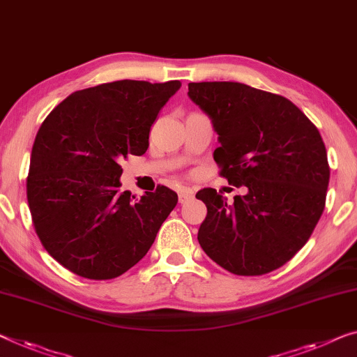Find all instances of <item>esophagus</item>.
Returning a JSON list of instances; mask_svg holds the SVG:
<instances>
[{
  "label": "esophagus",
  "instance_id": "esophagus-1",
  "mask_svg": "<svg viewBox=\"0 0 357 357\" xmlns=\"http://www.w3.org/2000/svg\"><path fill=\"white\" fill-rule=\"evenodd\" d=\"M178 199H179V204H188L189 200L194 199V190L192 189H181L178 192Z\"/></svg>",
  "mask_w": 357,
  "mask_h": 357
}]
</instances>
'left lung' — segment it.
I'll use <instances>...</instances> for the list:
<instances>
[{"label": "left lung", "instance_id": "left-lung-1", "mask_svg": "<svg viewBox=\"0 0 357 357\" xmlns=\"http://www.w3.org/2000/svg\"><path fill=\"white\" fill-rule=\"evenodd\" d=\"M188 96L216 131L221 176L247 188L234 204L215 189L197 192L206 205L200 247L237 275L280 268L307 242L326 206L331 168L319 130L287 98L243 83H189Z\"/></svg>", "mask_w": 357, "mask_h": 357}]
</instances>
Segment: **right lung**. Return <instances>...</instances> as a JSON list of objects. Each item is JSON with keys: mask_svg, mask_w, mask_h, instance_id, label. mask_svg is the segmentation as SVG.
Wrapping results in <instances>:
<instances>
[{"mask_svg": "<svg viewBox=\"0 0 357 357\" xmlns=\"http://www.w3.org/2000/svg\"><path fill=\"white\" fill-rule=\"evenodd\" d=\"M179 88V79L104 83L72 93L43 121L26 199L43 247L63 268L105 280L146 257L178 194L165 185L141 199L121 192L120 162L146 153L151 126Z\"/></svg>", "mask_w": 357, "mask_h": 357, "instance_id": "obj_1", "label": "right lung"}]
</instances>
